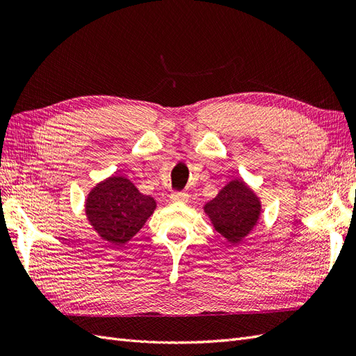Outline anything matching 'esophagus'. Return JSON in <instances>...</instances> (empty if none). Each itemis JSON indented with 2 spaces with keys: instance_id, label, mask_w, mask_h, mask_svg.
Returning <instances> with one entry per match:
<instances>
[{
  "instance_id": "34e87169",
  "label": "esophagus",
  "mask_w": 356,
  "mask_h": 356,
  "mask_svg": "<svg viewBox=\"0 0 356 356\" xmlns=\"http://www.w3.org/2000/svg\"><path fill=\"white\" fill-rule=\"evenodd\" d=\"M170 199L174 200V202H187L188 195H187V193H184V191H174L170 195Z\"/></svg>"
}]
</instances>
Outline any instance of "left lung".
<instances>
[{"instance_id": "1", "label": "left lung", "mask_w": 356, "mask_h": 356, "mask_svg": "<svg viewBox=\"0 0 356 356\" xmlns=\"http://www.w3.org/2000/svg\"><path fill=\"white\" fill-rule=\"evenodd\" d=\"M203 209L215 230L238 245L260 220L261 203L242 179H232Z\"/></svg>"}]
</instances>
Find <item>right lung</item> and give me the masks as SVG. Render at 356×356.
I'll list each match as a JSON object with an SVG mask.
<instances>
[{
	"label": "right lung",
	"instance_id": "right-lung-1",
	"mask_svg": "<svg viewBox=\"0 0 356 356\" xmlns=\"http://www.w3.org/2000/svg\"><path fill=\"white\" fill-rule=\"evenodd\" d=\"M156 209V200L145 196L124 177L99 182L86 200V215L92 227L111 245H124L143 229Z\"/></svg>",
	"mask_w": 356,
	"mask_h": 356
}]
</instances>
